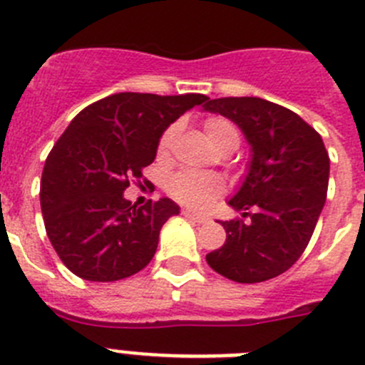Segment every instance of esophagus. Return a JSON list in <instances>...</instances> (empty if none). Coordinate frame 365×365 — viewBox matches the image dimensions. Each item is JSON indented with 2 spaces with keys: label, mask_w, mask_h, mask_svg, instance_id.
<instances>
[{
  "label": "esophagus",
  "mask_w": 365,
  "mask_h": 365,
  "mask_svg": "<svg viewBox=\"0 0 365 365\" xmlns=\"http://www.w3.org/2000/svg\"><path fill=\"white\" fill-rule=\"evenodd\" d=\"M182 215H185V217H188V219H192V221H195V222H201V225H202V222H208V217L195 214V212L188 210V208H186V210H182Z\"/></svg>",
  "instance_id": "esophagus-1"
}]
</instances>
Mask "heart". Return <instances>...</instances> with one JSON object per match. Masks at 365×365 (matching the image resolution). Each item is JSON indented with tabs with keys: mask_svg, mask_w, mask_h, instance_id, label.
Instances as JSON below:
<instances>
[{
	"mask_svg": "<svg viewBox=\"0 0 365 365\" xmlns=\"http://www.w3.org/2000/svg\"><path fill=\"white\" fill-rule=\"evenodd\" d=\"M205 133L210 140L212 146L219 153H230L241 143L240 128L232 120L225 117H210L205 120ZM177 135V125H170L164 133L160 135L159 144H157V155L159 159H166L172 151L173 140ZM168 192L177 201L185 202L192 208H208L217 197L225 193V182L217 175H208V173L199 172H179L168 182Z\"/></svg>",
	"mask_w": 365,
	"mask_h": 365,
	"instance_id": "obj_1",
	"label": "heart"
}]
</instances>
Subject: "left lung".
<instances>
[{
    "label": "left lung",
    "mask_w": 365,
    "mask_h": 365,
    "mask_svg": "<svg viewBox=\"0 0 365 365\" xmlns=\"http://www.w3.org/2000/svg\"><path fill=\"white\" fill-rule=\"evenodd\" d=\"M202 108L235 122L252 146L243 186L228 201L241 217L221 221L227 241L206 261L237 283L276 278L307 248L325 205L324 140L294 111L257 96L208 98Z\"/></svg>",
    "instance_id": "1"
}]
</instances>
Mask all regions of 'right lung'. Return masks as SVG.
Returning <instances> with one entry per match:
<instances>
[{
  "instance_id": "obj_1",
  "label": "right lung",
  "mask_w": 365,
  "mask_h": 365,
  "mask_svg": "<svg viewBox=\"0 0 365 365\" xmlns=\"http://www.w3.org/2000/svg\"><path fill=\"white\" fill-rule=\"evenodd\" d=\"M208 96L117 93L93 102L58 138L41 173L45 230L63 265L87 282L130 278L155 256L172 199L137 208L124 190L143 177L168 125Z\"/></svg>"
}]
</instances>
